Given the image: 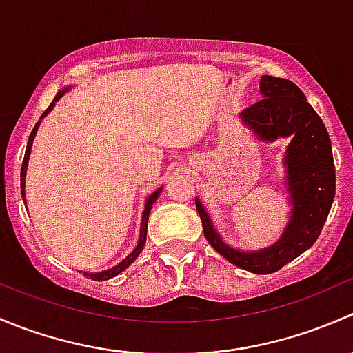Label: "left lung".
I'll return each instance as SVG.
<instances>
[{
  "label": "left lung",
  "mask_w": 353,
  "mask_h": 353,
  "mask_svg": "<svg viewBox=\"0 0 353 353\" xmlns=\"http://www.w3.org/2000/svg\"><path fill=\"white\" fill-rule=\"evenodd\" d=\"M259 88L265 99L245 109L241 114L243 119L254 128L263 140L294 137L285 157L287 179L294 203L285 234L272 248L258 252H241L223 244L216 236L199 199H196V210L206 241L216 252L239 268L266 275L279 272L316 243L328 219L336 176L330 134L304 92L294 81L268 74L261 78Z\"/></svg>",
  "instance_id": "left-lung-1"
}]
</instances>
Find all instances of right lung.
Wrapping results in <instances>:
<instances>
[{
  "mask_svg": "<svg viewBox=\"0 0 353 353\" xmlns=\"http://www.w3.org/2000/svg\"><path fill=\"white\" fill-rule=\"evenodd\" d=\"M65 92H66V88H65V90H61V92H58V94H56V97H54V101H52V104L49 105V108L46 109L44 112H42V116H41V117H44L46 114H48L49 110L52 109V105H54L56 102H58L59 99H61V95L65 94ZM37 128H39V123L35 124V126H34V130H32V133H30V137H28L27 150H25V157H23V162H22V172H20V186H22V196H23V199H25V190H23V188H25V172H27V162H28V157H30L32 141H34V137H35V133H37ZM160 191H162V188H160V190H157L155 193L152 194L150 198H148V201H147V208H145V212H143V220H141V232H140V241H138V245H137V249H134V251L131 252V254L128 256L126 259H123V261H121L119 265H117V266H114V268L108 270V272H101V273H83L85 276H90L92 280H97V282H104V280H109V279H112V276L119 275V273L123 272V270H126L128 266H130L131 263H133L134 259H137V256L140 254V252H141V249H143V245H145V241H147L148 215H150L152 205H154V203L157 201V198H159Z\"/></svg>",
  "mask_w": 353,
  "mask_h": 353,
  "instance_id": "right-lung-1",
  "label": "right lung"
}]
</instances>
